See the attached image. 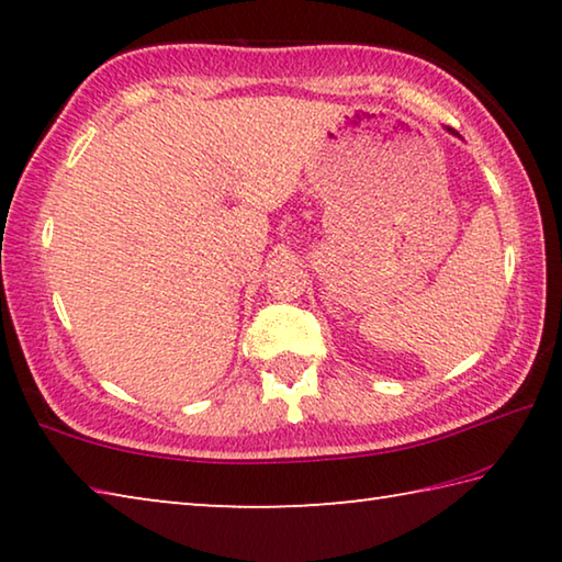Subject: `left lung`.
Wrapping results in <instances>:
<instances>
[{
  "label": "left lung",
  "mask_w": 562,
  "mask_h": 562,
  "mask_svg": "<svg viewBox=\"0 0 562 562\" xmlns=\"http://www.w3.org/2000/svg\"><path fill=\"white\" fill-rule=\"evenodd\" d=\"M451 131H453V128H451Z\"/></svg>",
  "instance_id": "left-lung-1"
}]
</instances>
